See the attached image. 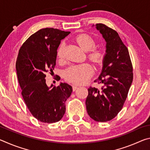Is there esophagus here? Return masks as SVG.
Segmentation results:
<instances>
[{
    "instance_id": "1",
    "label": "esophagus",
    "mask_w": 150,
    "mask_h": 150,
    "mask_svg": "<svg viewBox=\"0 0 150 150\" xmlns=\"http://www.w3.org/2000/svg\"><path fill=\"white\" fill-rule=\"evenodd\" d=\"M78 88V86L77 85H73V91H75L77 88Z\"/></svg>"
}]
</instances>
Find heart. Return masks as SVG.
I'll return each mask as SVG.
<instances>
[{
	"label": "heart",
	"mask_w": 150,
	"mask_h": 150,
	"mask_svg": "<svg viewBox=\"0 0 150 150\" xmlns=\"http://www.w3.org/2000/svg\"><path fill=\"white\" fill-rule=\"evenodd\" d=\"M77 42L81 49L87 52L88 57L96 64H100L104 58V52L100 49L95 47L96 41L91 35L87 34H81L75 38ZM63 50L64 43L62 42L57 50V57L62 59L63 58ZM93 73V69L88 63L72 65L67 68L64 72L65 79L75 84H83L87 82Z\"/></svg>",
	"instance_id": "1"
}]
</instances>
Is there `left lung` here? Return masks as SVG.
I'll return each instance as SVG.
<instances>
[{"label":"left lung","mask_w":150,"mask_h":150,"mask_svg":"<svg viewBox=\"0 0 150 150\" xmlns=\"http://www.w3.org/2000/svg\"><path fill=\"white\" fill-rule=\"evenodd\" d=\"M96 28L106 42L102 71L95 81L102 87L88 88L85 103L90 117L104 122L122 108L133 81V68L128 48L116 31L103 24H96Z\"/></svg>","instance_id":"1"}]
</instances>
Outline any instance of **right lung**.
Masks as SVG:
<instances>
[{
  "label": "right lung",
  "mask_w": 150,
  "mask_h": 150,
  "mask_svg": "<svg viewBox=\"0 0 150 150\" xmlns=\"http://www.w3.org/2000/svg\"><path fill=\"white\" fill-rule=\"evenodd\" d=\"M69 34L43 28L30 36L19 50L16 69L22 97L32 115L42 122L59 121L65 112V101L72 93L67 83H61L56 87H48L45 83L46 73H52L55 67L61 40Z\"/></svg>",
  "instance_id": "right-lung-1"
}]
</instances>
